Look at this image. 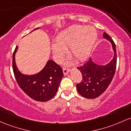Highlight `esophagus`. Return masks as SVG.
<instances>
[{"instance_id":"34e87169","label":"esophagus","mask_w":131,"mask_h":131,"mask_svg":"<svg viewBox=\"0 0 131 131\" xmlns=\"http://www.w3.org/2000/svg\"><path fill=\"white\" fill-rule=\"evenodd\" d=\"M63 73H64V75H67V74H68L69 72H70V69L64 67V68H63Z\"/></svg>"}]
</instances>
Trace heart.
<instances>
[{
	"label": "heart",
	"instance_id": "heart-1",
	"mask_svg": "<svg viewBox=\"0 0 131 131\" xmlns=\"http://www.w3.org/2000/svg\"><path fill=\"white\" fill-rule=\"evenodd\" d=\"M97 38L96 30L91 27L74 25L60 33L57 43L52 44V51L57 61L63 58L65 50L78 61H83L90 55Z\"/></svg>",
	"mask_w": 131,
	"mask_h": 131
}]
</instances>
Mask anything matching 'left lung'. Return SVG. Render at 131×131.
Segmentation results:
<instances>
[{
	"instance_id": "left-lung-1",
	"label": "left lung",
	"mask_w": 131,
	"mask_h": 131,
	"mask_svg": "<svg viewBox=\"0 0 131 131\" xmlns=\"http://www.w3.org/2000/svg\"><path fill=\"white\" fill-rule=\"evenodd\" d=\"M103 37L111 41L114 50V57L106 65H97L91 57L78 69L82 74L83 80L77 84L78 92L86 98L94 99L106 91L114 77L117 63L116 45L111 37L106 32Z\"/></svg>"
}]
</instances>
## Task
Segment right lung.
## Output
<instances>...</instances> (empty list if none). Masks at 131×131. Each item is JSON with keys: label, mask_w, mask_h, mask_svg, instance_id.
<instances>
[{"label": "right lung", "mask_w": 131, "mask_h": 131, "mask_svg": "<svg viewBox=\"0 0 131 131\" xmlns=\"http://www.w3.org/2000/svg\"><path fill=\"white\" fill-rule=\"evenodd\" d=\"M38 29V28L35 30ZM17 46L13 53L12 68L16 81L20 88L31 98L45 102L51 100L57 93L63 77L62 68L52 60H48L39 73L26 75L20 72L15 61Z\"/></svg>", "instance_id": "obj_1"}]
</instances>
